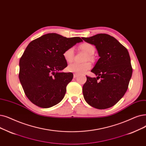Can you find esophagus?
<instances>
[{"mask_svg":"<svg viewBox=\"0 0 146 146\" xmlns=\"http://www.w3.org/2000/svg\"><path fill=\"white\" fill-rule=\"evenodd\" d=\"M78 75L77 74H74V75H73V78H74V79H76V78H78Z\"/></svg>","mask_w":146,"mask_h":146,"instance_id":"esophagus-1","label":"esophagus"}]
</instances>
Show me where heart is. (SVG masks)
<instances>
[{"label": "heart", "instance_id": "heart-1", "mask_svg": "<svg viewBox=\"0 0 146 146\" xmlns=\"http://www.w3.org/2000/svg\"><path fill=\"white\" fill-rule=\"evenodd\" d=\"M79 49L83 50L87 54L86 60H93V56L92 55L95 52V47L91 43H83L79 46ZM74 55V50L73 48H70L66 49L63 53V57L67 62H70L72 61ZM91 65L90 62H86L83 64H79V63H72L68 66V70L69 72L75 73L77 74H82L85 73L88 70L90 69Z\"/></svg>", "mask_w": 146, "mask_h": 146}]
</instances>
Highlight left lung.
Here are the masks:
<instances>
[{"mask_svg": "<svg viewBox=\"0 0 146 146\" xmlns=\"http://www.w3.org/2000/svg\"><path fill=\"white\" fill-rule=\"evenodd\" d=\"M82 39L96 46L100 56L91 70L98 76H86L82 89L84 98L94 108H110L128 90L132 74L129 52L115 37L107 34H98ZM99 78L102 79L97 82Z\"/></svg>", "mask_w": 146, "mask_h": 146, "instance_id": "8db88e82", "label": "left lung"}]
</instances>
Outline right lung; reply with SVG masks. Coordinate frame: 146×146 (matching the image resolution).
<instances>
[{
	"label": "right lung",
	"instance_id": "1",
	"mask_svg": "<svg viewBox=\"0 0 146 146\" xmlns=\"http://www.w3.org/2000/svg\"><path fill=\"white\" fill-rule=\"evenodd\" d=\"M82 41L79 37L48 33L29 44L20 60L19 79L31 103L49 108L63 99L73 77L71 72H61L67 66L63 53Z\"/></svg>",
	"mask_w": 146,
	"mask_h": 146
}]
</instances>
